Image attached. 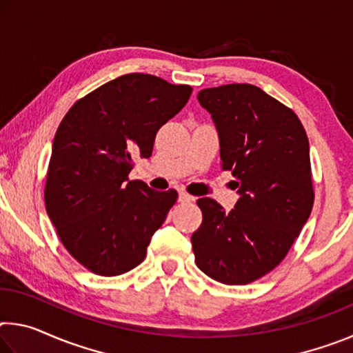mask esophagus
<instances>
[{
  "mask_svg": "<svg viewBox=\"0 0 353 353\" xmlns=\"http://www.w3.org/2000/svg\"><path fill=\"white\" fill-rule=\"evenodd\" d=\"M191 201H194L193 196L185 193V191H181V193H179V202H191Z\"/></svg>",
  "mask_w": 353,
  "mask_h": 353,
  "instance_id": "1",
  "label": "esophagus"
}]
</instances>
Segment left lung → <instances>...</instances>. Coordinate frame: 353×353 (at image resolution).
Returning <instances> with one entry per match:
<instances>
[{"label":"left lung","mask_w":353,"mask_h":353,"mask_svg":"<svg viewBox=\"0 0 353 353\" xmlns=\"http://www.w3.org/2000/svg\"><path fill=\"white\" fill-rule=\"evenodd\" d=\"M198 101L212 115L221 168L236 179L240 199L230 212L198 199L196 265L221 283L246 285L285 259L312 213L308 139L294 112L250 83L204 88Z\"/></svg>","instance_id":"obj_1"}]
</instances>
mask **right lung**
<instances>
[{
	"label": "right lung",
	"instance_id": "1",
	"mask_svg": "<svg viewBox=\"0 0 353 353\" xmlns=\"http://www.w3.org/2000/svg\"><path fill=\"white\" fill-rule=\"evenodd\" d=\"M193 88L130 73L77 101L52 141L45 204L73 259L98 276H119L145 260L177 191L129 181L134 157H151L157 130Z\"/></svg>",
	"mask_w": 353,
	"mask_h": 353
}]
</instances>
